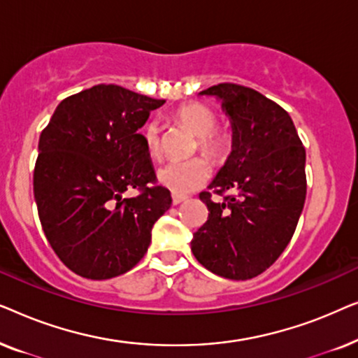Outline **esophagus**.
Segmentation results:
<instances>
[{
  "mask_svg": "<svg viewBox=\"0 0 358 358\" xmlns=\"http://www.w3.org/2000/svg\"><path fill=\"white\" fill-rule=\"evenodd\" d=\"M185 200H187V197H185V195H178V194H173V205H179V203L185 202Z\"/></svg>",
  "mask_w": 358,
  "mask_h": 358,
  "instance_id": "1",
  "label": "esophagus"
}]
</instances>
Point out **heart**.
I'll return each mask as SVG.
<instances>
[{
  "label": "heart",
  "mask_w": 358,
  "mask_h": 358,
  "mask_svg": "<svg viewBox=\"0 0 358 358\" xmlns=\"http://www.w3.org/2000/svg\"><path fill=\"white\" fill-rule=\"evenodd\" d=\"M176 117L195 136H199V148L203 155L210 156V158H218L227 150V135L215 131L217 115L207 106L197 104V102L185 104L176 112ZM141 138H143L148 155L153 156V158H158L161 153L158 122H146L143 129H141ZM208 174V166L202 158H194L189 161H169V163H166L158 169V182L163 187L169 189L173 194L184 195L207 182Z\"/></svg>",
  "instance_id": "1"
}]
</instances>
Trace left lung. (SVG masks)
Wrapping results in <instances>:
<instances>
[{
    "label": "left lung",
    "mask_w": 358,
    "mask_h": 358,
    "mask_svg": "<svg viewBox=\"0 0 358 358\" xmlns=\"http://www.w3.org/2000/svg\"><path fill=\"white\" fill-rule=\"evenodd\" d=\"M199 96L217 97L231 124V153L208 189L236 192L213 202L200 194L208 220L190 248L210 272L248 280L267 271L290 243L306 199V153L292 117L261 92L222 83Z\"/></svg>",
    "instance_id": "left-lung-1"
}]
</instances>
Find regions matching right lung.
<instances>
[{
  "instance_id": "obj_1",
  "label": "right lung",
  "mask_w": 358,
  "mask_h": 358,
  "mask_svg": "<svg viewBox=\"0 0 358 358\" xmlns=\"http://www.w3.org/2000/svg\"><path fill=\"white\" fill-rule=\"evenodd\" d=\"M163 99L97 85L63 99L38 140L34 197L43 233L78 275L106 280L129 272L169 210L138 130ZM140 188L136 198H124Z\"/></svg>"
}]
</instances>
